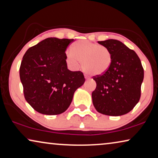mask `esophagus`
Wrapping results in <instances>:
<instances>
[{
  "instance_id": "obj_1",
  "label": "esophagus",
  "mask_w": 158,
  "mask_h": 158,
  "mask_svg": "<svg viewBox=\"0 0 158 158\" xmlns=\"http://www.w3.org/2000/svg\"><path fill=\"white\" fill-rule=\"evenodd\" d=\"M85 79H86V80H89V79H90V78H89V77H87L86 75H85Z\"/></svg>"
}]
</instances>
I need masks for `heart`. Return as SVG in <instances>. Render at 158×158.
<instances>
[{
  "label": "heart",
  "instance_id": "b5f03b06",
  "mask_svg": "<svg viewBox=\"0 0 158 158\" xmlns=\"http://www.w3.org/2000/svg\"><path fill=\"white\" fill-rule=\"evenodd\" d=\"M72 49L66 52V60L74 69L78 68L82 62L86 72L91 73L93 76H102L111 65V52L103 45L81 40L73 44Z\"/></svg>",
  "mask_w": 158,
  "mask_h": 158
}]
</instances>
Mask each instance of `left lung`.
I'll list each match as a JSON object with an SVG mask.
<instances>
[{
  "instance_id": "obj_1",
  "label": "left lung",
  "mask_w": 158,
  "mask_h": 158,
  "mask_svg": "<svg viewBox=\"0 0 158 158\" xmlns=\"http://www.w3.org/2000/svg\"><path fill=\"white\" fill-rule=\"evenodd\" d=\"M109 49L112 63L107 72L94 77L96 87L92 96L93 104L100 114L118 116L128 114L140 98L144 70L135 52L116 40L98 41Z\"/></svg>"
}]
</instances>
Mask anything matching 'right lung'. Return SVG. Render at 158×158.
I'll use <instances>...</instances> for the list:
<instances>
[{
	"label": "right lung",
	"mask_w": 158,
	"mask_h": 158,
	"mask_svg": "<svg viewBox=\"0 0 158 158\" xmlns=\"http://www.w3.org/2000/svg\"><path fill=\"white\" fill-rule=\"evenodd\" d=\"M74 39L48 37L27 49L20 67L27 102L40 114L58 115L71 104L85 78L67 69L65 51Z\"/></svg>",
	"instance_id": "1"
}]
</instances>
